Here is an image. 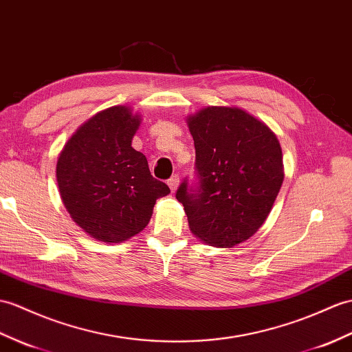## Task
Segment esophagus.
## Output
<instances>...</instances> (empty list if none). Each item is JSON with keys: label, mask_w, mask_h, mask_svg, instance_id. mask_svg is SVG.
Returning <instances> with one entry per match:
<instances>
[{"label": "esophagus", "mask_w": 352, "mask_h": 352, "mask_svg": "<svg viewBox=\"0 0 352 352\" xmlns=\"http://www.w3.org/2000/svg\"><path fill=\"white\" fill-rule=\"evenodd\" d=\"M178 184H179V177H178V175H173V177H170V178L168 179V186H169L170 192H175Z\"/></svg>", "instance_id": "1"}]
</instances>
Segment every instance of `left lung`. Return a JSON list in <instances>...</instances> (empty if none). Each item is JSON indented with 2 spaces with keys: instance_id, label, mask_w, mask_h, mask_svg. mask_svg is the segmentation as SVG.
I'll return each instance as SVG.
<instances>
[{
  "instance_id": "1",
  "label": "left lung",
  "mask_w": 352,
  "mask_h": 352,
  "mask_svg": "<svg viewBox=\"0 0 352 352\" xmlns=\"http://www.w3.org/2000/svg\"><path fill=\"white\" fill-rule=\"evenodd\" d=\"M196 184L175 193L195 236L234 248L255 234L283 183L280 144L265 122L240 108L208 106L187 118Z\"/></svg>"
}]
</instances>
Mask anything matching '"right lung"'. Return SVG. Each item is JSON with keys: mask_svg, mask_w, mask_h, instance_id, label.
I'll return each instance as SVG.
<instances>
[{"mask_svg": "<svg viewBox=\"0 0 352 352\" xmlns=\"http://www.w3.org/2000/svg\"><path fill=\"white\" fill-rule=\"evenodd\" d=\"M139 124L141 117L127 106H112L85 121L56 162L64 207L99 241L121 243L141 232L156 199L170 192L132 146Z\"/></svg>", "mask_w": 352, "mask_h": 352, "instance_id": "right-lung-1", "label": "right lung"}]
</instances>
